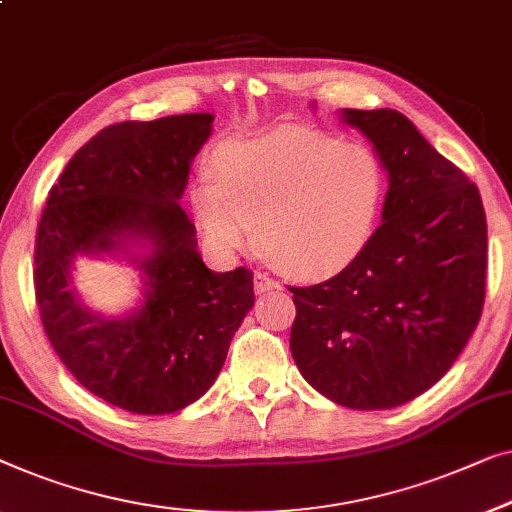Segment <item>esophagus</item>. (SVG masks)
Listing matches in <instances>:
<instances>
[{
	"label": "esophagus",
	"mask_w": 512,
	"mask_h": 512,
	"mask_svg": "<svg viewBox=\"0 0 512 512\" xmlns=\"http://www.w3.org/2000/svg\"><path fill=\"white\" fill-rule=\"evenodd\" d=\"M272 288H277V281H274L268 272L256 270L254 272V291L265 293V291H272Z\"/></svg>",
	"instance_id": "obj_1"
}]
</instances>
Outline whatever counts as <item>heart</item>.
Returning a JSON list of instances; mask_svg holds the SVG:
<instances>
[{
  "label": "heart",
  "instance_id": "b5f03b06",
  "mask_svg": "<svg viewBox=\"0 0 512 512\" xmlns=\"http://www.w3.org/2000/svg\"><path fill=\"white\" fill-rule=\"evenodd\" d=\"M217 180L194 189L196 217L214 247L258 240L281 270L305 279L342 272L372 240L388 189L372 147L325 131L279 127L233 140L214 157Z\"/></svg>",
  "mask_w": 512,
  "mask_h": 512
}]
</instances>
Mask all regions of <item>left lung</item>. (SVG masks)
<instances>
[{"instance_id": "obj_1", "label": "left lung", "mask_w": 512, "mask_h": 512, "mask_svg": "<svg viewBox=\"0 0 512 512\" xmlns=\"http://www.w3.org/2000/svg\"><path fill=\"white\" fill-rule=\"evenodd\" d=\"M388 170L381 226L332 279L291 286V353L346 409L411 402L453 367L483 314L487 221L478 187L390 108H344Z\"/></svg>"}]
</instances>
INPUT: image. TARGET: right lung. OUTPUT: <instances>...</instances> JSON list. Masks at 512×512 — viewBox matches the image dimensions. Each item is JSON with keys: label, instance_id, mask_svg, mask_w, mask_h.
Wrapping results in <instances>:
<instances>
[{"label": "right lung", "instance_id": "obj_1", "mask_svg": "<svg viewBox=\"0 0 512 512\" xmlns=\"http://www.w3.org/2000/svg\"><path fill=\"white\" fill-rule=\"evenodd\" d=\"M212 120L189 113L99 131L50 189L36 231V305L55 353L92 395L140 416L203 397L254 307V274L205 268L180 207ZM103 253L144 274V302L127 317L87 310L70 286L72 261Z\"/></svg>", "mask_w": 512, "mask_h": 512}]
</instances>
